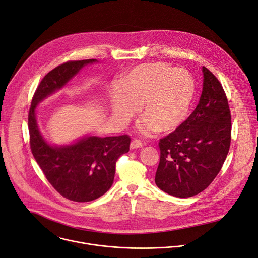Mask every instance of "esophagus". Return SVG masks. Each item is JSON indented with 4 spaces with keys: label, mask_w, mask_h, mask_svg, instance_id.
I'll return each instance as SVG.
<instances>
[{
    "label": "esophagus",
    "mask_w": 258,
    "mask_h": 258,
    "mask_svg": "<svg viewBox=\"0 0 258 258\" xmlns=\"http://www.w3.org/2000/svg\"><path fill=\"white\" fill-rule=\"evenodd\" d=\"M139 148H142V142L138 139H133L130 144V149L135 150V149H139Z\"/></svg>",
    "instance_id": "1"
}]
</instances>
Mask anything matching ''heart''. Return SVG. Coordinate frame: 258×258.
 <instances>
[{
	"label": "heart",
	"instance_id": "1",
	"mask_svg": "<svg viewBox=\"0 0 258 258\" xmlns=\"http://www.w3.org/2000/svg\"><path fill=\"white\" fill-rule=\"evenodd\" d=\"M116 90L109 99L113 117L127 121L139 107V131L149 136L171 132L183 123L195 97V82L185 70L152 62L124 74Z\"/></svg>",
	"mask_w": 258,
	"mask_h": 258
}]
</instances>
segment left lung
Instances as JSON below:
<instances>
[{
    "mask_svg": "<svg viewBox=\"0 0 258 258\" xmlns=\"http://www.w3.org/2000/svg\"><path fill=\"white\" fill-rule=\"evenodd\" d=\"M203 89L190 116L160 140L155 182L163 191L188 198L203 191L220 171L231 145V112L223 88L205 67Z\"/></svg>",
    "mask_w": 258,
    "mask_h": 258,
    "instance_id": "left-lung-1",
    "label": "left lung"
}]
</instances>
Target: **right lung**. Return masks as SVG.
<instances>
[{"instance_id":"right-lung-1","label":"right lung","mask_w":258,"mask_h":258,"mask_svg":"<svg viewBox=\"0 0 258 258\" xmlns=\"http://www.w3.org/2000/svg\"><path fill=\"white\" fill-rule=\"evenodd\" d=\"M97 59L69 61L49 72L35 92L28 113L32 153L51 185L75 202H90L111 186L116 162L129 152L128 135H85L69 145H52L41 133L37 108L44 99L62 89L80 71Z\"/></svg>"}]
</instances>
